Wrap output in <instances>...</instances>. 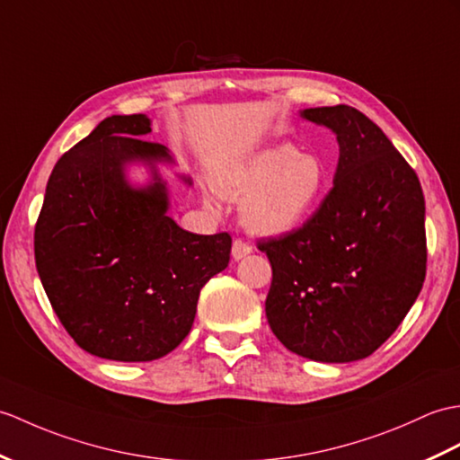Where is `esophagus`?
I'll return each mask as SVG.
<instances>
[{
	"instance_id": "1",
	"label": "esophagus",
	"mask_w": 460,
	"mask_h": 460,
	"mask_svg": "<svg viewBox=\"0 0 460 460\" xmlns=\"http://www.w3.org/2000/svg\"><path fill=\"white\" fill-rule=\"evenodd\" d=\"M252 252V244L243 241V239H234L233 241V259L234 261H241L244 256H249Z\"/></svg>"
}]
</instances>
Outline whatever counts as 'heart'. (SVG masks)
<instances>
[{"label": "heart", "instance_id": "heart-1", "mask_svg": "<svg viewBox=\"0 0 460 460\" xmlns=\"http://www.w3.org/2000/svg\"><path fill=\"white\" fill-rule=\"evenodd\" d=\"M327 184V170L315 155L292 145H274L252 153L221 174L219 186L243 199L241 217L251 231L282 234L296 229L315 209ZM213 204L216 196L208 194Z\"/></svg>", "mask_w": 460, "mask_h": 460}]
</instances>
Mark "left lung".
I'll list each match as a JSON object with an SVG mask.
<instances>
[{"label":"left lung","instance_id":"left-lung-1","mask_svg":"<svg viewBox=\"0 0 460 460\" xmlns=\"http://www.w3.org/2000/svg\"><path fill=\"white\" fill-rule=\"evenodd\" d=\"M337 135L333 188L300 229L259 241L272 266L266 319L317 362L372 355L408 315L425 280V199L418 174L376 123L350 105L309 108Z\"/></svg>","mask_w":460,"mask_h":460}]
</instances>
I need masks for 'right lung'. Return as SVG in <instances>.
<instances>
[{
	"instance_id": "add662e5",
	"label": "right lung",
	"mask_w": 460,
	"mask_h": 460,
	"mask_svg": "<svg viewBox=\"0 0 460 460\" xmlns=\"http://www.w3.org/2000/svg\"><path fill=\"white\" fill-rule=\"evenodd\" d=\"M148 133L143 113L103 119L58 158L35 226L37 272L60 323L90 355L121 362L174 350L231 254L229 233H188L168 217L156 163L174 158ZM129 162L152 168L146 187L126 181Z\"/></svg>"
}]
</instances>
